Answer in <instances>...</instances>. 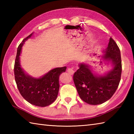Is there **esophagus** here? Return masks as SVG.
Wrapping results in <instances>:
<instances>
[{
    "mask_svg": "<svg viewBox=\"0 0 134 134\" xmlns=\"http://www.w3.org/2000/svg\"><path fill=\"white\" fill-rule=\"evenodd\" d=\"M67 72H69L70 74L71 75H73L74 74V70L73 68H69L67 70Z\"/></svg>",
    "mask_w": 134,
    "mask_h": 134,
    "instance_id": "1",
    "label": "esophagus"
}]
</instances>
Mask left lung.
I'll list each match as a JSON object with an SVG mask.
<instances>
[{"label": "left lung", "mask_w": 134, "mask_h": 134, "mask_svg": "<svg viewBox=\"0 0 134 134\" xmlns=\"http://www.w3.org/2000/svg\"><path fill=\"white\" fill-rule=\"evenodd\" d=\"M103 52V60L109 62L112 65L110 71L104 75H98L93 73L89 65L82 63L79 64V69L73 76L79 97L90 105L101 104L109 99L120 81L122 70L120 51L111 37Z\"/></svg>", "instance_id": "8db88e82"}]
</instances>
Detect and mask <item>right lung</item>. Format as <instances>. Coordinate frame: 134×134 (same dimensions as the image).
Here are the masks:
<instances>
[{
	"instance_id": "add662e5",
	"label": "right lung",
	"mask_w": 134,
	"mask_h": 134,
	"mask_svg": "<svg viewBox=\"0 0 134 134\" xmlns=\"http://www.w3.org/2000/svg\"><path fill=\"white\" fill-rule=\"evenodd\" d=\"M33 33L25 38L18 47L14 64V75L17 87L21 96L35 106L44 107L55 101L59 90V76L67 67H58L50 70L40 78H33L25 72L21 67L20 58L22 47Z\"/></svg>"
}]
</instances>
